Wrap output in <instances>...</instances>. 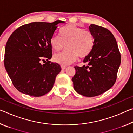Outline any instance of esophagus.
Wrapping results in <instances>:
<instances>
[{
  "mask_svg": "<svg viewBox=\"0 0 133 133\" xmlns=\"http://www.w3.org/2000/svg\"><path fill=\"white\" fill-rule=\"evenodd\" d=\"M61 67H62V70H64V69L66 68V66H64V65H62V66H61Z\"/></svg>",
  "mask_w": 133,
  "mask_h": 133,
  "instance_id": "34e87169",
  "label": "esophagus"
}]
</instances>
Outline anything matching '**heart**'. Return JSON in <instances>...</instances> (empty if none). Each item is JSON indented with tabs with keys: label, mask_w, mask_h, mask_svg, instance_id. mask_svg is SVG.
<instances>
[{
	"label": "heart",
	"mask_w": 133,
	"mask_h": 133,
	"mask_svg": "<svg viewBox=\"0 0 133 133\" xmlns=\"http://www.w3.org/2000/svg\"><path fill=\"white\" fill-rule=\"evenodd\" d=\"M60 33L61 37L57 34L52 35L50 45L54 51L63 49L64 44L66 50L54 54V62L62 65L69 64L76 60L78 56L85 57L93 49L94 36L89 31L75 25H69L63 27Z\"/></svg>",
	"instance_id": "heart-1"
}]
</instances>
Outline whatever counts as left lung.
I'll return each instance as SVG.
<instances>
[{"label": "left lung", "instance_id": "1", "mask_svg": "<svg viewBox=\"0 0 133 133\" xmlns=\"http://www.w3.org/2000/svg\"><path fill=\"white\" fill-rule=\"evenodd\" d=\"M89 28L94 36V48L83 60L88 64L75 67L76 73L72 81L78 94L94 97L104 93L114 85L121 55L114 36L108 29L94 24Z\"/></svg>", "mask_w": 133, "mask_h": 133}]
</instances>
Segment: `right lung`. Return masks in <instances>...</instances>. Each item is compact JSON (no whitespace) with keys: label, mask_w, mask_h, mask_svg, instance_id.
I'll list each match as a JSON object with an SVG mask.
<instances>
[{"label":"right lung","mask_w":133,"mask_h":133,"mask_svg":"<svg viewBox=\"0 0 133 133\" xmlns=\"http://www.w3.org/2000/svg\"><path fill=\"white\" fill-rule=\"evenodd\" d=\"M64 21L32 22L20 26L12 34L6 44L4 64L16 89L32 96H41L53 87L60 72L58 63H51L50 38ZM44 58L48 62L43 65Z\"/></svg>","instance_id":"obj_1"}]
</instances>
